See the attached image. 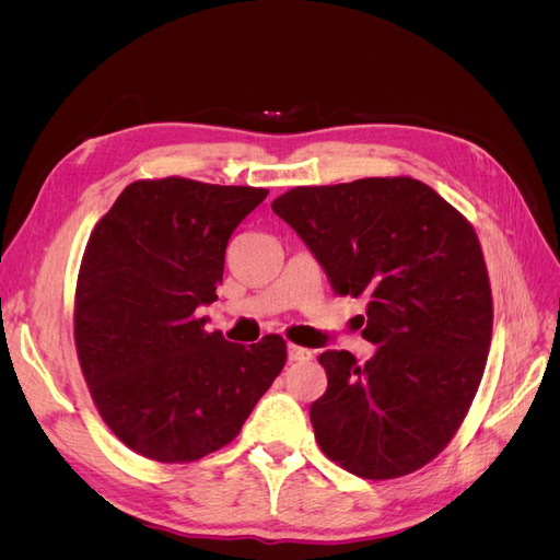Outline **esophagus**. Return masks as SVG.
Wrapping results in <instances>:
<instances>
[{
  "instance_id": "obj_1",
  "label": "esophagus",
  "mask_w": 560,
  "mask_h": 560,
  "mask_svg": "<svg viewBox=\"0 0 560 560\" xmlns=\"http://www.w3.org/2000/svg\"><path fill=\"white\" fill-rule=\"evenodd\" d=\"M287 354H290V362H308L313 358V352L301 346H290L287 348Z\"/></svg>"
}]
</instances>
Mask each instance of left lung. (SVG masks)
<instances>
[{
	"instance_id": "1",
	"label": "left lung",
	"mask_w": 560,
	"mask_h": 560,
	"mask_svg": "<svg viewBox=\"0 0 560 560\" xmlns=\"http://www.w3.org/2000/svg\"><path fill=\"white\" fill-rule=\"evenodd\" d=\"M338 296H364L362 366L325 350L327 393L311 406L329 460L362 479L428 465L463 425L493 336V296L471 224L428 184L366 177L296 186L270 202Z\"/></svg>"
}]
</instances>
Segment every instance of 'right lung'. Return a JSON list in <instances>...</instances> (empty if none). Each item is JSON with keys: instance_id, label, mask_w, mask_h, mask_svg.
I'll list each match as a JSON object with an SVG mask.
<instances>
[{"instance_id": "1", "label": "right lung", "mask_w": 560, "mask_h": 560, "mask_svg": "<svg viewBox=\"0 0 560 560\" xmlns=\"http://www.w3.org/2000/svg\"><path fill=\"white\" fill-rule=\"evenodd\" d=\"M268 196L184 177L128 184L95 224L74 296L83 378L107 428L156 463H194L238 436L287 362L282 336L229 343L217 301L231 233Z\"/></svg>"}]
</instances>
